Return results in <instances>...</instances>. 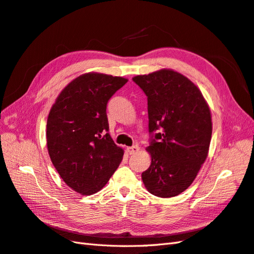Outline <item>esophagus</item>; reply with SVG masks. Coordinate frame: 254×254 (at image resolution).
Masks as SVG:
<instances>
[{
  "instance_id": "esophagus-1",
  "label": "esophagus",
  "mask_w": 254,
  "mask_h": 254,
  "mask_svg": "<svg viewBox=\"0 0 254 254\" xmlns=\"http://www.w3.org/2000/svg\"><path fill=\"white\" fill-rule=\"evenodd\" d=\"M127 151L128 152L129 154H134V153H136V152H138V151H139V147L137 146V144H135V146L127 147Z\"/></svg>"
}]
</instances>
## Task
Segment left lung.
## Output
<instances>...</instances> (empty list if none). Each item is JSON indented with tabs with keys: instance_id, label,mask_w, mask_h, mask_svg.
Returning a JSON list of instances; mask_svg holds the SVG:
<instances>
[{
	"instance_id": "left-lung-1",
	"label": "left lung",
	"mask_w": 254,
	"mask_h": 254,
	"mask_svg": "<svg viewBox=\"0 0 254 254\" xmlns=\"http://www.w3.org/2000/svg\"><path fill=\"white\" fill-rule=\"evenodd\" d=\"M133 81L148 100L152 161L142 182L156 197H175L190 186L207 156L211 112L198 87L176 71L163 69Z\"/></svg>"
}]
</instances>
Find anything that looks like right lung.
Listing matches in <instances>:
<instances>
[{
  "label": "right lung",
  "instance_id": "add662e5",
  "mask_svg": "<svg viewBox=\"0 0 254 254\" xmlns=\"http://www.w3.org/2000/svg\"><path fill=\"white\" fill-rule=\"evenodd\" d=\"M127 79L86 73L64 87L51 108L47 144L55 169L72 190H102L122 161L123 150L108 133L106 106Z\"/></svg>",
  "mask_w": 254,
  "mask_h": 254
}]
</instances>
